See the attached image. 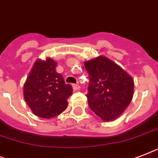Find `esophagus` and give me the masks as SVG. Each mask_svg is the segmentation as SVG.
Segmentation results:
<instances>
[{
    "mask_svg": "<svg viewBox=\"0 0 158 158\" xmlns=\"http://www.w3.org/2000/svg\"><path fill=\"white\" fill-rule=\"evenodd\" d=\"M72 87H73V89H74V91L79 90V88H80V87H79V84H73Z\"/></svg>",
    "mask_w": 158,
    "mask_h": 158,
    "instance_id": "1",
    "label": "esophagus"
}]
</instances>
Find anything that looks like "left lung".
<instances>
[{"label":"left lung","instance_id":"left-lung-1","mask_svg":"<svg viewBox=\"0 0 158 158\" xmlns=\"http://www.w3.org/2000/svg\"><path fill=\"white\" fill-rule=\"evenodd\" d=\"M84 66L90 79L87 95L89 107L103 121L114 120L132 100V77L102 55L84 61Z\"/></svg>","mask_w":158,"mask_h":158}]
</instances>
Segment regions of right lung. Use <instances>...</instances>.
Returning a JSON list of instances; mask_svg holds the SVG:
<instances>
[{"instance_id": "obj_1", "label": "right lung", "mask_w": 158, "mask_h": 158, "mask_svg": "<svg viewBox=\"0 0 158 158\" xmlns=\"http://www.w3.org/2000/svg\"><path fill=\"white\" fill-rule=\"evenodd\" d=\"M56 67L57 62L50 57L37 59L24 83L26 103L40 118H51L61 114L72 95V87L65 83Z\"/></svg>"}]
</instances>
